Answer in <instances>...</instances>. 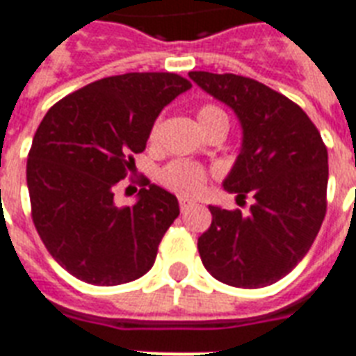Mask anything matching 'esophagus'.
<instances>
[{"instance_id": "1", "label": "esophagus", "mask_w": 356, "mask_h": 356, "mask_svg": "<svg viewBox=\"0 0 356 356\" xmlns=\"http://www.w3.org/2000/svg\"><path fill=\"white\" fill-rule=\"evenodd\" d=\"M192 205H194L192 200H186V198L179 200V207H181V211H185V209H188V207H192Z\"/></svg>"}]
</instances>
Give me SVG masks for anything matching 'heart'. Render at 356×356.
I'll list each match as a JSON object with an SVG mask.
<instances>
[{
	"label": "heart",
	"mask_w": 356,
	"mask_h": 356,
	"mask_svg": "<svg viewBox=\"0 0 356 356\" xmlns=\"http://www.w3.org/2000/svg\"><path fill=\"white\" fill-rule=\"evenodd\" d=\"M198 124L202 130H207L211 126L222 124L228 128V117L226 113L217 107V105H202L196 113ZM158 130H160V122H154L151 130V139H156ZM160 181L164 183L170 191L183 194V196H194L202 192L205 186V171L196 164L191 162H183V160H175L162 170L160 173Z\"/></svg>",
	"instance_id": "b5f03b06"
}]
</instances>
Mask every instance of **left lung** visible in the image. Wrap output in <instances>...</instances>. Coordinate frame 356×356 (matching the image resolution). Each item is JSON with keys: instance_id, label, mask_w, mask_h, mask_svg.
Returning a JSON list of instances; mask_svg holds the SVG:
<instances>
[{"instance_id": "obj_1", "label": "left lung", "mask_w": 356, "mask_h": 356, "mask_svg": "<svg viewBox=\"0 0 356 356\" xmlns=\"http://www.w3.org/2000/svg\"><path fill=\"white\" fill-rule=\"evenodd\" d=\"M188 77L238 117L241 147L222 186L236 200L252 196L247 215L209 205L211 226L198 238L202 262L226 285H272L304 259L325 220V143L298 105L259 81L209 71Z\"/></svg>"}]
</instances>
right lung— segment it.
I'll list each match as a JSON object with an SVG mask.
<instances>
[{"label":"right lung","mask_w":356,"mask_h":356,"mask_svg":"<svg viewBox=\"0 0 356 356\" xmlns=\"http://www.w3.org/2000/svg\"><path fill=\"white\" fill-rule=\"evenodd\" d=\"M192 84L175 73H126L86 84L41 120L26 165L31 217L47 251L84 283L113 286L149 272L179 217L175 194L145 181L118 207L115 185L136 168L165 105Z\"/></svg>","instance_id":"right-lung-1"}]
</instances>
